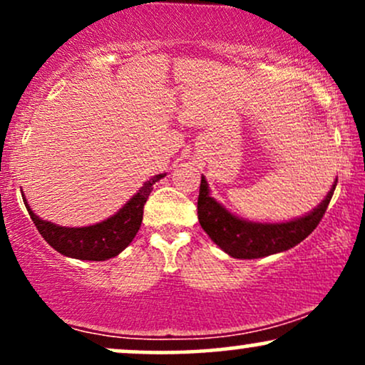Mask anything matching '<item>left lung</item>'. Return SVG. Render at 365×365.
I'll list each match as a JSON object with an SVG mask.
<instances>
[{
  "instance_id": "1",
  "label": "left lung",
  "mask_w": 365,
  "mask_h": 365,
  "mask_svg": "<svg viewBox=\"0 0 365 365\" xmlns=\"http://www.w3.org/2000/svg\"><path fill=\"white\" fill-rule=\"evenodd\" d=\"M336 182L326 199L314 211L287 223H252L240 220L226 211L220 202L209 195L206 178L200 177L197 216L204 232L211 240L235 259H259L266 255L283 252L305 240L324 216L333 197Z\"/></svg>"
}]
</instances>
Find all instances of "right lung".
Listing matches in <instances>:
<instances>
[{"mask_svg": "<svg viewBox=\"0 0 365 365\" xmlns=\"http://www.w3.org/2000/svg\"><path fill=\"white\" fill-rule=\"evenodd\" d=\"M165 175H156L144 183V187L137 192L115 216L108 217L98 225L82 226V228H66L41 220L34 215L31 206L24 197V204L27 207L31 220L39 230L41 237L53 247L54 250L66 255V257L82 259V261H106L115 257L127 247L133 237L139 232L144 215V204L153 192V185Z\"/></svg>", "mask_w": 365, "mask_h": 365, "instance_id": "1", "label": "right lung"}]
</instances>
